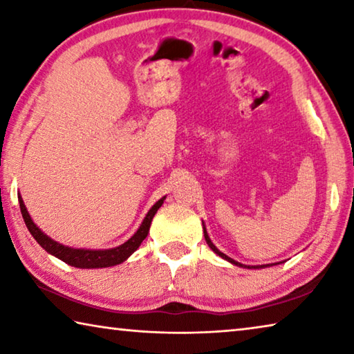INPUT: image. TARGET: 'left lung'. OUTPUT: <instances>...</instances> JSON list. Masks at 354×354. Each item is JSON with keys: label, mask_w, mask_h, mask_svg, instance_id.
Listing matches in <instances>:
<instances>
[{"label": "left lung", "mask_w": 354, "mask_h": 354, "mask_svg": "<svg viewBox=\"0 0 354 354\" xmlns=\"http://www.w3.org/2000/svg\"><path fill=\"white\" fill-rule=\"evenodd\" d=\"M203 232H205V239H206V242H207V245H209V247H211L212 248V251H214V253H217L220 257H223V259H226V261H230V262H232V263H234V266H241L242 267V263H239V262H236V261H232L231 259V257H227L226 254H223V253H221V251L220 250H217V247H215V245L211 242V239H209V236H207V232H206V227L205 226H203ZM254 268H257V267H254Z\"/></svg>", "instance_id": "obj_1"}]
</instances>
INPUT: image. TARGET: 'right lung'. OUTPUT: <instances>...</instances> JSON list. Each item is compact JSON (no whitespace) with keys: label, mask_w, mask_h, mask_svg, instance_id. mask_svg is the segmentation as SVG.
<instances>
[{"label":"right lung","mask_w":354,"mask_h":354,"mask_svg":"<svg viewBox=\"0 0 354 354\" xmlns=\"http://www.w3.org/2000/svg\"><path fill=\"white\" fill-rule=\"evenodd\" d=\"M165 200V196L162 200H159L156 205L149 209V212L147 214L145 220L142 221V225L139 230H137L136 234L129 239L128 242H124L123 245H120L117 248H111V250H75V248H68L64 247V245L57 243L55 241H51L50 237L44 234L37 226L34 225V221L29 217V214L25 207V203L19 196V203H20V211L23 215V220L28 226L29 232H31L32 237L37 241L41 248L48 253L59 257V259L67 262L68 266H73L77 268H101V267H112L117 266V263L127 261L128 257L134 253V251L140 247V243L143 242V239L147 237L148 231H149V225H151V220L154 217V214L158 212V209L162 206V203Z\"/></svg>","instance_id":"right-lung-1"}]
</instances>
